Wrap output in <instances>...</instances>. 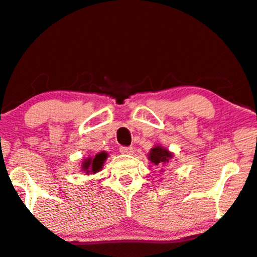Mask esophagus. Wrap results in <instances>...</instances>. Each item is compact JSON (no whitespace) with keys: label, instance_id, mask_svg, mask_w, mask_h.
I'll list each match as a JSON object with an SVG mask.
<instances>
[{"label":"esophagus","instance_id":"34e87169","mask_svg":"<svg viewBox=\"0 0 257 257\" xmlns=\"http://www.w3.org/2000/svg\"><path fill=\"white\" fill-rule=\"evenodd\" d=\"M119 152L122 154H132L133 152H134V148H133L132 146H120Z\"/></svg>","mask_w":257,"mask_h":257}]
</instances>
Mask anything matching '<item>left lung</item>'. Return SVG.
<instances>
[{
	"label": "left lung",
	"mask_w": 257,
	"mask_h": 257,
	"mask_svg": "<svg viewBox=\"0 0 257 257\" xmlns=\"http://www.w3.org/2000/svg\"><path fill=\"white\" fill-rule=\"evenodd\" d=\"M171 158H172V153L169 152L166 148H164L162 146H156L154 148H152L150 152V157H148V159H150L151 162L157 166L165 165V164L169 163V160Z\"/></svg>",
	"instance_id": "8db88e82"
}]
</instances>
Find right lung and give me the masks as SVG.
I'll list each match as a JSON object with an SVG mask.
<instances>
[{
	"mask_svg": "<svg viewBox=\"0 0 257 257\" xmlns=\"http://www.w3.org/2000/svg\"><path fill=\"white\" fill-rule=\"evenodd\" d=\"M107 153L106 152H100L95 154L93 158L85 159L82 163V171H86L87 174H95V172L100 171V169L103 168V164L106 159Z\"/></svg>",
	"mask_w": 257,
	"mask_h": 257,
	"instance_id": "1",
	"label": "right lung"
}]
</instances>
